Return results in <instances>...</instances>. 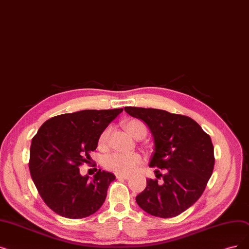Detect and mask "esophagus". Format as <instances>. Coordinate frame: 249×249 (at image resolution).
<instances>
[{"mask_svg":"<svg viewBox=\"0 0 249 249\" xmlns=\"http://www.w3.org/2000/svg\"><path fill=\"white\" fill-rule=\"evenodd\" d=\"M116 178H117V179H125V180H127V179L130 178V176H129V175H121V174H116Z\"/></svg>","mask_w":249,"mask_h":249,"instance_id":"1","label":"esophagus"}]
</instances>
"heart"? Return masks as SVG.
Instances as JSON below:
<instances>
[{
  "label": "heart",
  "instance_id": "1",
  "mask_svg": "<svg viewBox=\"0 0 249 249\" xmlns=\"http://www.w3.org/2000/svg\"><path fill=\"white\" fill-rule=\"evenodd\" d=\"M124 127L129 134L135 138L146 134L145 125L138 120V119H131L125 122ZM111 132V128L107 127L104 129L99 137V146L106 147L109 142V136ZM142 164V157L138 153H112L107 155L104 159V166L107 170L112 171L116 174L128 175L134 172L140 165Z\"/></svg>",
  "mask_w": 249,
  "mask_h": 249
}]
</instances>
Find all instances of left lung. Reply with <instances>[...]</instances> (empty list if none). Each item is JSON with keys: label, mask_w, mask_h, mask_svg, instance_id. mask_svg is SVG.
I'll return each instance as SVG.
<instances>
[{"label": "left lung", "mask_w": 249, "mask_h": 249, "mask_svg": "<svg viewBox=\"0 0 249 249\" xmlns=\"http://www.w3.org/2000/svg\"><path fill=\"white\" fill-rule=\"evenodd\" d=\"M132 117L142 120L154 136L155 151L150 167L158 179H147L136 202L147 213L173 218L186 211L201 196L213 174V145L211 137L190 117L164 110L125 107Z\"/></svg>", "instance_id": "left-lung-1"}]
</instances>
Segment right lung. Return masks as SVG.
Segmentation results:
<instances>
[{
	"mask_svg": "<svg viewBox=\"0 0 249 249\" xmlns=\"http://www.w3.org/2000/svg\"><path fill=\"white\" fill-rule=\"evenodd\" d=\"M123 109L83 110L55 116L40 126L30 145V176L48 207L62 217L82 219L98 211L115 180L101 171L92 180L79 166L89 163L104 129Z\"/></svg>",
	"mask_w": 249,
	"mask_h": 249,
	"instance_id": "1",
	"label": "right lung"
}]
</instances>
